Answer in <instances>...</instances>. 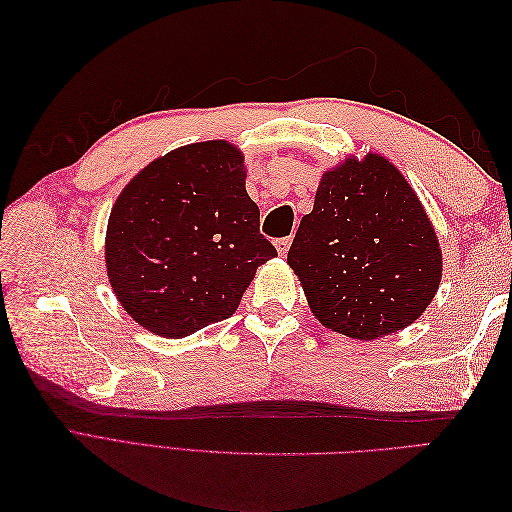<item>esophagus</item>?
Masks as SVG:
<instances>
[{
    "label": "esophagus",
    "instance_id": "34e87169",
    "mask_svg": "<svg viewBox=\"0 0 512 512\" xmlns=\"http://www.w3.org/2000/svg\"><path fill=\"white\" fill-rule=\"evenodd\" d=\"M275 247H277V252H280V256H286V254H288V247H290V237L277 239V241H275Z\"/></svg>",
    "mask_w": 512,
    "mask_h": 512
}]
</instances>
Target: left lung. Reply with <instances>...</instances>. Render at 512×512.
I'll list each match as a JSON object with an SVG mask.
<instances>
[{
  "label": "left lung",
  "instance_id": "1",
  "mask_svg": "<svg viewBox=\"0 0 512 512\" xmlns=\"http://www.w3.org/2000/svg\"><path fill=\"white\" fill-rule=\"evenodd\" d=\"M288 265L324 327L371 342L423 316L440 288L442 247L406 177L369 151L322 175Z\"/></svg>",
  "mask_w": 512,
  "mask_h": 512
}]
</instances>
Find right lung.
Masks as SVG:
<instances>
[{"label": "right lung", "instance_id": "add662e5", "mask_svg": "<svg viewBox=\"0 0 512 512\" xmlns=\"http://www.w3.org/2000/svg\"><path fill=\"white\" fill-rule=\"evenodd\" d=\"M245 190L243 151L192 143L147 164L106 226V275L147 331L181 339L237 312L256 269L275 258Z\"/></svg>", "mask_w": 512, "mask_h": 512}]
</instances>
